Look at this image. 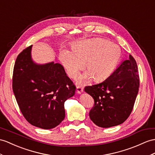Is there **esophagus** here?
I'll list each match as a JSON object with an SVG mask.
<instances>
[{"instance_id":"34e87169","label":"esophagus","mask_w":155,"mask_h":155,"mask_svg":"<svg viewBox=\"0 0 155 155\" xmlns=\"http://www.w3.org/2000/svg\"><path fill=\"white\" fill-rule=\"evenodd\" d=\"M76 91L78 94H81V93H83V91H84V89H83V87H81L80 86H78Z\"/></svg>"}]
</instances>
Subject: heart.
Listing matches in <instances>:
<instances>
[{
    "mask_svg": "<svg viewBox=\"0 0 155 155\" xmlns=\"http://www.w3.org/2000/svg\"><path fill=\"white\" fill-rule=\"evenodd\" d=\"M71 50L62 48L59 60L68 75L74 79L84 68L87 70L80 78V82L93 78L95 81L107 79L114 72L122 58V51L110 41L95 38L78 41L71 45Z\"/></svg>",
    "mask_w": 155,
    "mask_h": 155,
    "instance_id": "1",
    "label": "heart"
}]
</instances>
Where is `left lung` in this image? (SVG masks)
Returning a JSON list of instances; mask_svg holds the SVG:
<instances>
[{"mask_svg":"<svg viewBox=\"0 0 155 155\" xmlns=\"http://www.w3.org/2000/svg\"><path fill=\"white\" fill-rule=\"evenodd\" d=\"M139 87L137 65L130 54L104 81L85 87L95 102L89 112L91 120L101 127L122 124L133 110Z\"/></svg>","mask_w":155,"mask_h":155,"instance_id":"1","label":"left lung"}]
</instances>
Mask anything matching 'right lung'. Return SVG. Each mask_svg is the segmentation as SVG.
<instances>
[{"instance_id":"right-lung-1","label":"right lung","mask_w":155,"mask_h":155,"mask_svg":"<svg viewBox=\"0 0 155 155\" xmlns=\"http://www.w3.org/2000/svg\"><path fill=\"white\" fill-rule=\"evenodd\" d=\"M31 47L22 51L15 62L13 92L20 111L29 124L52 129L64 119V103L74 95L76 87L60 64L34 63Z\"/></svg>"}]
</instances>
